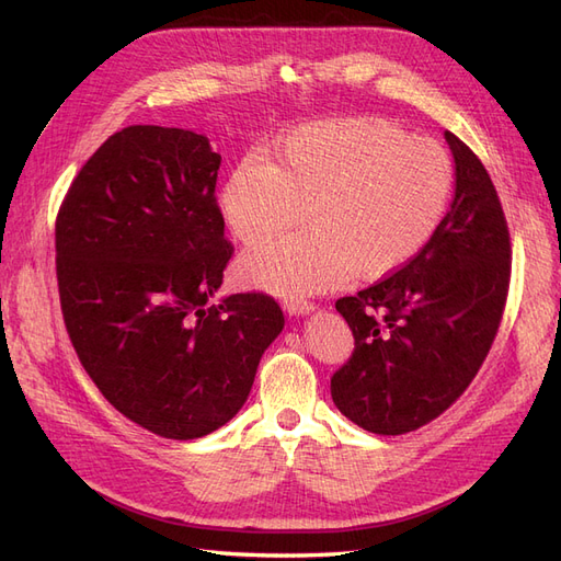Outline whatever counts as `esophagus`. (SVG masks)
Masks as SVG:
<instances>
[{
  "instance_id": "1",
  "label": "esophagus",
  "mask_w": 561,
  "mask_h": 561,
  "mask_svg": "<svg viewBox=\"0 0 561 561\" xmlns=\"http://www.w3.org/2000/svg\"><path fill=\"white\" fill-rule=\"evenodd\" d=\"M283 309L290 313V316H309L316 311V307L311 301H304V299H285L283 301Z\"/></svg>"
}]
</instances>
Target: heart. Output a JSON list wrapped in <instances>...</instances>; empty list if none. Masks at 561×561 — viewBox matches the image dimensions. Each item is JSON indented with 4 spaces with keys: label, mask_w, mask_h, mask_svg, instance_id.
I'll return each instance as SVG.
<instances>
[{
    "label": "heart",
    "mask_w": 561,
    "mask_h": 561,
    "mask_svg": "<svg viewBox=\"0 0 561 561\" xmlns=\"http://www.w3.org/2000/svg\"><path fill=\"white\" fill-rule=\"evenodd\" d=\"M454 194V161L383 118L304 124L274 147V163L233 165L219 208L236 239L262 245L299 222L311 229L245 254L243 278L278 295H316L351 274L383 278L426 248Z\"/></svg>",
    "instance_id": "1"
}]
</instances>
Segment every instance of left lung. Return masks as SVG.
Here are the masks:
<instances>
[{"label": "left lung", "mask_w": 561, "mask_h": 561, "mask_svg": "<svg viewBox=\"0 0 561 561\" xmlns=\"http://www.w3.org/2000/svg\"><path fill=\"white\" fill-rule=\"evenodd\" d=\"M454 201L414 260L342 297L355 339L334 371L336 410L377 435H402L443 414L478 375L494 344L511 283V233L486 168L445 130Z\"/></svg>", "instance_id": "left-lung-1"}]
</instances>
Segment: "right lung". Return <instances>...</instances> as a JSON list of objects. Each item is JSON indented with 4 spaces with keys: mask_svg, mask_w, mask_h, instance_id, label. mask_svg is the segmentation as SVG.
Instances as JSON below:
<instances>
[{
    "mask_svg": "<svg viewBox=\"0 0 561 561\" xmlns=\"http://www.w3.org/2000/svg\"><path fill=\"white\" fill-rule=\"evenodd\" d=\"M219 161L201 133L128 126L81 168L56 219L60 307L83 369L114 410L168 439L239 414L285 325L274 297L215 301L233 252Z\"/></svg>",
    "mask_w": 561,
    "mask_h": 561,
    "instance_id": "right-lung-1",
    "label": "right lung"
}]
</instances>
